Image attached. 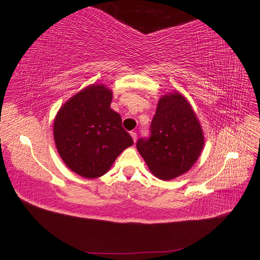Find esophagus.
<instances>
[{"instance_id": "34e87169", "label": "esophagus", "mask_w": 260, "mask_h": 260, "mask_svg": "<svg viewBox=\"0 0 260 260\" xmlns=\"http://www.w3.org/2000/svg\"><path fill=\"white\" fill-rule=\"evenodd\" d=\"M130 135H131L133 141H135V142H136V141H137V132L136 131H131Z\"/></svg>"}]
</instances>
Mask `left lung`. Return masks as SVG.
<instances>
[{
    "mask_svg": "<svg viewBox=\"0 0 260 260\" xmlns=\"http://www.w3.org/2000/svg\"><path fill=\"white\" fill-rule=\"evenodd\" d=\"M204 133L188 101L178 91L158 100L151 123V138L140 139L137 148L149 171L160 180L185 174L203 151Z\"/></svg>",
    "mask_w": 260,
    "mask_h": 260,
    "instance_id": "8db88e82",
    "label": "left lung"
}]
</instances>
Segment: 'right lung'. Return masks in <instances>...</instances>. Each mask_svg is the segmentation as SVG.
I'll use <instances>...</instances> for the list:
<instances>
[{"label": "right lung", "mask_w": 260, "mask_h": 260, "mask_svg": "<svg viewBox=\"0 0 260 260\" xmlns=\"http://www.w3.org/2000/svg\"><path fill=\"white\" fill-rule=\"evenodd\" d=\"M113 91L105 84L85 86L55 116L54 142L66 166L85 179L105 175L120 153L133 144L121 116L111 108Z\"/></svg>", "instance_id": "right-lung-1"}]
</instances>
